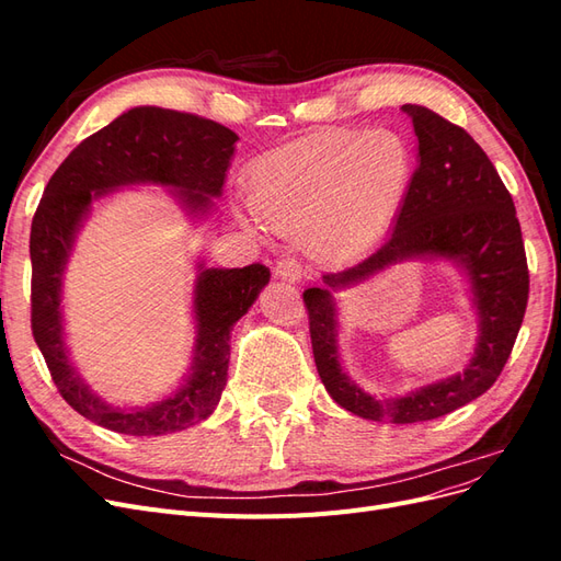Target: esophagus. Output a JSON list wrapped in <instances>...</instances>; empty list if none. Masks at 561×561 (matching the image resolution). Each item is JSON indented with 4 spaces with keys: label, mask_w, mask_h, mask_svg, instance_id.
Instances as JSON below:
<instances>
[{
    "label": "esophagus",
    "mask_w": 561,
    "mask_h": 561,
    "mask_svg": "<svg viewBox=\"0 0 561 561\" xmlns=\"http://www.w3.org/2000/svg\"><path fill=\"white\" fill-rule=\"evenodd\" d=\"M274 274H276V278H280V280H287V283H299V280H301V276H304V271H301V264H299L297 260L285 257V260L276 262Z\"/></svg>",
    "instance_id": "1"
}]
</instances>
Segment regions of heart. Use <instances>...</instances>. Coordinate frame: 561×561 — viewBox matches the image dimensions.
I'll use <instances>...</instances> for the list:
<instances>
[{
  "label": "heart",
  "mask_w": 561,
  "mask_h": 561,
  "mask_svg": "<svg viewBox=\"0 0 561 561\" xmlns=\"http://www.w3.org/2000/svg\"><path fill=\"white\" fill-rule=\"evenodd\" d=\"M412 151L396 130H322L254 163L250 203L266 227L320 260H344L381 239L412 182Z\"/></svg>",
  "instance_id": "b5f03b06"
}]
</instances>
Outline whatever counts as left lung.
<instances>
[{
    "mask_svg": "<svg viewBox=\"0 0 561 561\" xmlns=\"http://www.w3.org/2000/svg\"><path fill=\"white\" fill-rule=\"evenodd\" d=\"M419 140V165L388 239L358 264L322 276L304 290L313 358L322 386L346 412L383 423L445 416L494 386L529 299V268L511 192L470 135L421 105H402ZM407 259H449L469 276L479 309V344L463 373L404 397L375 399L337 363L332 291L354 286Z\"/></svg>",
    "mask_w": 561,
    "mask_h": 561,
    "instance_id": "left-lung-1",
    "label": "left lung"
}]
</instances>
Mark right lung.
Segmentation results:
<instances>
[{"label": "right lung", "mask_w": 561, "mask_h": 561, "mask_svg": "<svg viewBox=\"0 0 561 561\" xmlns=\"http://www.w3.org/2000/svg\"><path fill=\"white\" fill-rule=\"evenodd\" d=\"M239 135L196 114L133 107L93 133L48 180L32 219V334L50 379L81 416L124 435H165L208 419L227 386L229 339L236 320L260 297L271 274L264 264L206 268L196 264V342L190 377L173 396L145 407H114L83 383L62 336V274L91 203L130 184L171 186L182 208L208 215Z\"/></svg>", "instance_id": "1"}]
</instances>
